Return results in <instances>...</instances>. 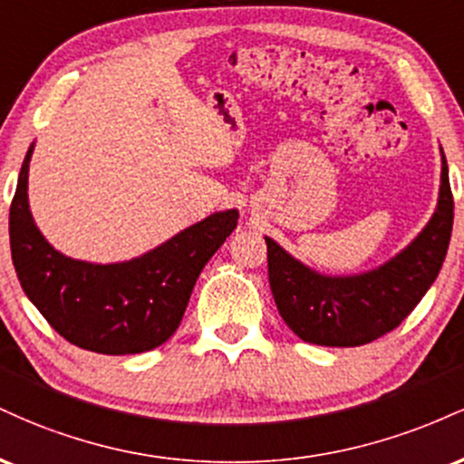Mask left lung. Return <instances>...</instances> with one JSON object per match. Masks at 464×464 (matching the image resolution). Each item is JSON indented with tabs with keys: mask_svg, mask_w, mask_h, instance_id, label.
Segmentation results:
<instances>
[{
	"mask_svg": "<svg viewBox=\"0 0 464 464\" xmlns=\"http://www.w3.org/2000/svg\"><path fill=\"white\" fill-rule=\"evenodd\" d=\"M454 225L450 169L440 148V188L432 218L406 248L360 275H323L273 237L268 281L276 310L301 340L321 347H360L397 327L423 299L445 262Z\"/></svg>",
	"mask_w": 464,
	"mask_h": 464,
	"instance_id": "left-lung-1",
	"label": "left lung"
}]
</instances>
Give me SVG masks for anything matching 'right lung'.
<instances>
[{
	"instance_id": "obj_1",
	"label": "right lung",
	"mask_w": 464,
	"mask_h": 464,
	"mask_svg": "<svg viewBox=\"0 0 464 464\" xmlns=\"http://www.w3.org/2000/svg\"><path fill=\"white\" fill-rule=\"evenodd\" d=\"M32 150L34 143L10 205V253L25 296L80 349L126 355L163 344L179 329L202 268L237 227L239 211H216L129 262H82L56 250L34 225Z\"/></svg>"
}]
</instances>
